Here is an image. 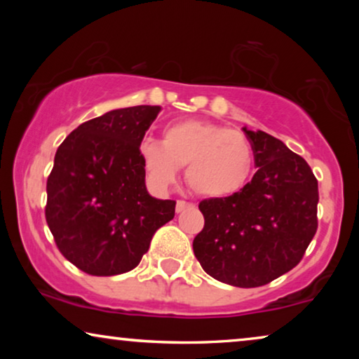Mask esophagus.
Wrapping results in <instances>:
<instances>
[{"label": "esophagus", "mask_w": 359, "mask_h": 359, "mask_svg": "<svg viewBox=\"0 0 359 359\" xmlns=\"http://www.w3.org/2000/svg\"><path fill=\"white\" fill-rule=\"evenodd\" d=\"M188 208H193V204L191 203H186V201H176V212H183L184 209Z\"/></svg>", "instance_id": "1"}]
</instances>
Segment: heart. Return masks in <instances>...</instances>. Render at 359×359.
Returning <instances> with one entry per match:
<instances>
[{"mask_svg": "<svg viewBox=\"0 0 359 359\" xmlns=\"http://www.w3.org/2000/svg\"><path fill=\"white\" fill-rule=\"evenodd\" d=\"M140 160L150 183L165 191L186 167V181L198 196L227 198L247 184L253 170V150L247 137L229 127L203 121L168 126L163 144L147 139Z\"/></svg>", "mask_w": 359, "mask_h": 359, "instance_id": "1", "label": "heart"}]
</instances>
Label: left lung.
Returning a JSON list of instances; mask_svg holds the SVG:
<instances>
[{"mask_svg": "<svg viewBox=\"0 0 359 359\" xmlns=\"http://www.w3.org/2000/svg\"><path fill=\"white\" fill-rule=\"evenodd\" d=\"M257 173L238 193L204 199L193 250L209 276L258 287L291 271L317 232L318 184L307 161L276 137L243 127Z\"/></svg>", "mask_w": 359, "mask_h": 359, "instance_id": "obj_1", "label": "left lung"}]
</instances>
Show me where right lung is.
Segmentation results:
<instances>
[{
    "instance_id": "right-lung-1",
    "label": "right lung",
    "mask_w": 359,
    "mask_h": 359,
    "mask_svg": "<svg viewBox=\"0 0 359 359\" xmlns=\"http://www.w3.org/2000/svg\"><path fill=\"white\" fill-rule=\"evenodd\" d=\"M160 106L106 112L58 147L47 180L46 219L60 253L93 276L134 269L151 237L175 217V201L151 198L140 144Z\"/></svg>"
}]
</instances>
